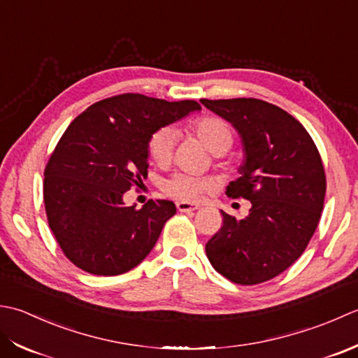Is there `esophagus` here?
<instances>
[{"label": "esophagus", "mask_w": 358, "mask_h": 358, "mask_svg": "<svg viewBox=\"0 0 358 358\" xmlns=\"http://www.w3.org/2000/svg\"><path fill=\"white\" fill-rule=\"evenodd\" d=\"M176 207L179 211H182V213H189V211H196L201 208L199 203H192V202H184V201L178 202Z\"/></svg>", "instance_id": "obj_1"}]
</instances>
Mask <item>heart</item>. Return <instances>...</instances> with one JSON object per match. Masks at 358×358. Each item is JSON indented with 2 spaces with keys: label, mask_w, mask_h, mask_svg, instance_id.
<instances>
[{
  "label": "heart",
  "mask_w": 358,
  "mask_h": 358,
  "mask_svg": "<svg viewBox=\"0 0 358 358\" xmlns=\"http://www.w3.org/2000/svg\"><path fill=\"white\" fill-rule=\"evenodd\" d=\"M192 131L215 155H221V152L227 151L233 143V133L230 127L222 119L215 117V115H206V117L194 120L192 123ZM174 143H176V131L171 127L159 128L148 138L150 157L159 165L169 164L174 150ZM208 187L210 184L207 180L184 173L173 174L171 178L162 182V189L165 194L184 202L198 201Z\"/></svg>",
  "instance_id": "heart-1"
}]
</instances>
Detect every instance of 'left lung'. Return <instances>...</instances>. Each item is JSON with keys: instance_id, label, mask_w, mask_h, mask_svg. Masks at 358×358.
<instances>
[{"instance_id": "left-lung-1", "label": "left lung", "mask_w": 358, "mask_h": 358, "mask_svg": "<svg viewBox=\"0 0 358 358\" xmlns=\"http://www.w3.org/2000/svg\"><path fill=\"white\" fill-rule=\"evenodd\" d=\"M201 103L238 131L244 160L225 194L252 203L243 220L222 211L207 258L236 284L272 280L301 257L317 229L326 193L322 157L301 123L278 106L258 99Z\"/></svg>"}]
</instances>
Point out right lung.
I'll return each mask as SVG.
<instances>
[{
	"label": "right lung",
	"mask_w": 358,
	"mask_h": 358,
	"mask_svg": "<svg viewBox=\"0 0 358 358\" xmlns=\"http://www.w3.org/2000/svg\"><path fill=\"white\" fill-rule=\"evenodd\" d=\"M199 109L194 100L122 94L72 120L43 185L49 227L71 262L87 273L114 276L148 257L176 206L159 199L137 210L123 194L147 176L150 136Z\"/></svg>",
	"instance_id": "1"
}]
</instances>
